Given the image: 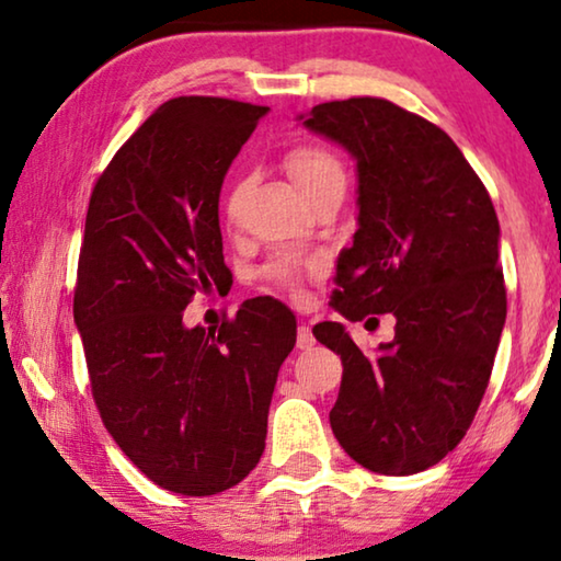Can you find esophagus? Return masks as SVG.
I'll return each instance as SVG.
<instances>
[{
    "mask_svg": "<svg viewBox=\"0 0 561 561\" xmlns=\"http://www.w3.org/2000/svg\"><path fill=\"white\" fill-rule=\"evenodd\" d=\"M311 345H314V334H311V327L309 324H301L296 332V347L298 351H311Z\"/></svg>",
    "mask_w": 561,
    "mask_h": 561,
    "instance_id": "34e87169",
    "label": "esophagus"
}]
</instances>
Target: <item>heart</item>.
<instances>
[{
  "label": "heart",
  "instance_id": "obj_1",
  "mask_svg": "<svg viewBox=\"0 0 561 561\" xmlns=\"http://www.w3.org/2000/svg\"><path fill=\"white\" fill-rule=\"evenodd\" d=\"M286 170L290 172V178H294L298 191L307 195L309 201L314 198L317 193L327 191V187L345 185L343 162H340L330 149L314 141L296 144L294 149H288ZM234 198H237V191L229 195V203H227L229 214L234 210ZM317 267H319L317 260H298V257H290V254H278V257H273L271 263L263 265L260 278H263L267 286L294 296L298 294V288H301L304 275L309 271H317Z\"/></svg>",
  "mask_w": 561,
  "mask_h": 561
}]
</instances>
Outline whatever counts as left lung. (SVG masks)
Segmentation results:
<instances>
[{
  "label": "left lung",
  "mask_w": 561,
  "mask_h": 561,
  "mask_svg": "<svg viewBox=\"0 0 561 561\" xmlns=\"http://www.w3.org/2000/svg\"><path fill=\"white\" fill-rule=\"evenodd\" d=\"M304 126L358 162V231L332 309L347 322L397 319L370 355L340 322L314 327L343 360L332 433L376 474H417L461 443L490 383L507 314L497 214L446 130L389 100H332Z\"/></svg>",
  "instance_id": "obj_1"
}]
</instances>
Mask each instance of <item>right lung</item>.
Returning <instances> with one entry per match:
<instances>
[{
	"instance_id": "obj_1",
	"label": "right lung",
	"mask_w": 561,
	"mask_h": 561,
	"mask_svg": "<svg viewBox=\"0 0 561 561\" xmlns=\"http://www.w3.org/2000/svg\"><path fill=\"white\" fill-rule=\"evenodd\" d=\"M267 113L229 98L167 100L92 187L75 286L92 399L123 454L162 490L206 497L265 450L290 309L250 298L234 319L183 324L198 290L224 288L218 193Z\"/></svg>"
}]
</instances>
